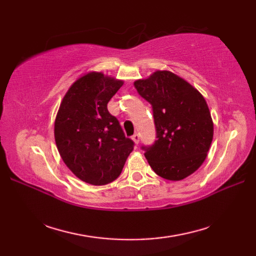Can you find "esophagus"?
Masks as SVG:
<instances>
[{"mask_svg": "<svg viewBox=\"0 0 256 256\" xmlns=\"http://www.w3.org/2000/svg\"><path fill=\"white\" fill-rule=\"evenodd\" d=\"M132 140H134V143L135 144H138V142H140V135L136 133V134H134L133 136H132Z\"/></svg>", "mask_w": 256, "mask_h": 256, "instance_id": "34e87169", "label": "esophagus"}]
</instances>
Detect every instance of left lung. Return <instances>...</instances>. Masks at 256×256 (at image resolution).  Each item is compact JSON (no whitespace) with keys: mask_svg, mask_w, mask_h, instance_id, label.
<instances>
[{"mask_svg":"<svg viewBox=\"0 0 256 256\" xmlns=\"http://www.w3.org/2000/svg\"><path fill=\"white\" fill-rule=\"evenodd\" d=\"M153 106L157 140L145 157L157 175L182 180L204 164L214 138V121L204 96L180 76L156 70L134 81Z\"/></svg>","mask_w":256,"mask_h":256,"instance_id":"left-lung-1","label":"left lung"}]
</instances>
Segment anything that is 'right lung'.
<instances>
[{
	"label": "right lung",
	"mask_w": 256,
	"mask_h": 256,
	"mask_svg": "<svg viewBox=\"0 0 256 256\" xmlns=\"http://www.w3.org/2000/svg\"><path fill=\"white\" fill-rule=\"evenodd\" d=\"M124 81L89 72L64 94L55 118V142L60 157L76 177L102 186L120 176L133 150L108 103Z\"/></svg>",
	"instance_id": "1"
}]
</instances>
